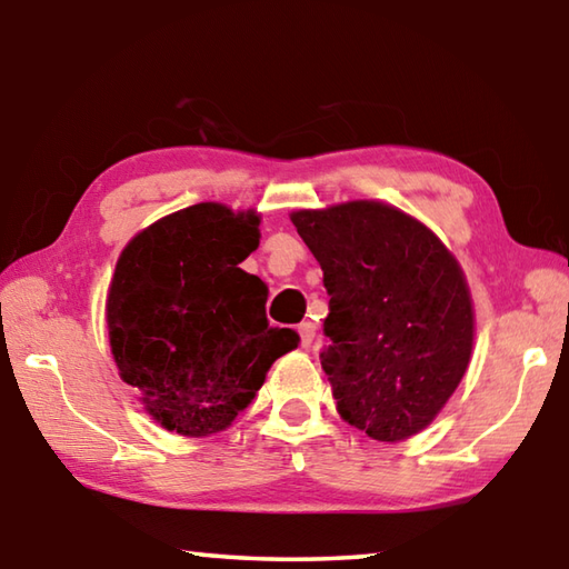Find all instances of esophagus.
I'll return each mask as SVG.
<instances>
[{"instance_id":"34e87169","label":"esophagus","mask_w":569,"mask_h":569,"mask_svg":"<svg viewBox=\"0 0 569 569\" xmlns=\"http://www.w3.org/2000/svg\"><path fill=\"white\" fill-rule=\"evenodd\" d=\"M298 336H301V346H311L313 339H316V326L311 321H303L301 326H298Z\"/></svg>"}]
</instances>
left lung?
I'll use <instances>...</instances> for the list:
<instances>
[{
  "mask_svg": "<svg viewBox=\"0 0 569 569\" xmlns=\"http://www.w3.org/2000/svg\"><path fill=\"white\" fill-rule=\"evenodd\" d=\"M291 220L331 296L321 366L336 409L377 441L419 435L459 387L475 341L457 258L417 218L377 200Z\"/></svg>",
  "mask_w": 569,
  "mask_h": 569,
  "instance_id": "left-lung-1",
  "label": "left lung"
}]
</instances>
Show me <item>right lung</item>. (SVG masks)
I'll use <instances>...</instances> for the list:
<instances>
[{
	"mask_svg": "<svg viewBox=\"0 0 569 569\" xmlns=\"http://www.w3.org/2000/svg\"><path fill=\"white\" fill-rule=\"evenodd\" d=\"M258 223L256 210L198 203L140 230L118 258L110 349L122 381L168 431L228 429L271 363L301 341L268 326L266 283L238 268L258 248Z\"/></svg>",
	"mask_w": 569,
	"mask_h": 569,
	"instance_id": "obj_1",
	"label": "right lung"
}]
</instances>
